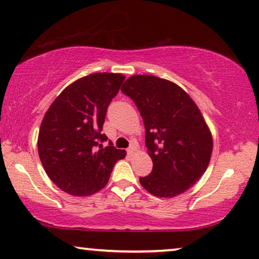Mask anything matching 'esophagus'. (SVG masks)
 Wrapping results in <instances>:
<instances>
[{
  "instance_id": "1",
  "label": "esophagus",
  "mask_w": 259,
  "mask_h": 259,
  "mask_svg": "<svg viewBox=\"0 0 259 259\" xmlns=\"http://www.w3.org/2000/svg\"><path fill=\"white\" fill-rule=\"evenodd\" d=\"M134 151H136V146H134V145H131V146L127 148V153L128 154H132Z\"/></svg>"
}]
</instances>
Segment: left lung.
I'll return each instance as SVG.
<instances>
[{
	"mask_svg": "<svg viewBox=\"0 0 259 259\" xmlns=\"http://www.w3.org/2000/svg\"><path fill=\"white\" fill-rule=\"evenodd\" d=\"M121 92L139 109L153 161L150 175L139 178L141 186L162 198L185 192L206 171L212 153V137L199 108L185 91L157 76H131Z\"/></svg>",
	"mask_w": 259,
	"mask_h": 259,
	"instance_id": "1",
	"label": "left lung"
}]
</instances>
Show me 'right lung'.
<instances>
[{
	"label": "right lung",
	"mask_w": 259,
	"mask_h": 259,
	"mask_svg": "<svg viewBox=\"0 0 259 259\" xmlns=\"http://www.w3.org/2000/svg\"><path fill=\"white\" fill-rule=\"evenodd\" d=\"M121 74L94 73L69 84L45 114L38 132V157L52 182L76 197L91 196L108 183L118 150L101 132Z\"/></svg>",
	"instance_id": "obj_1"
}]
</instances>
